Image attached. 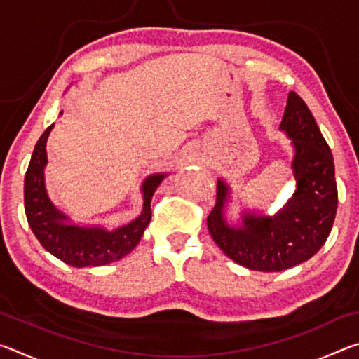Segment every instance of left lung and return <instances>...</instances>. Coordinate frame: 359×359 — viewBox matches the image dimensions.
Returning <instances> with one entry per match:
<instances>
[{"label":"left lung","instance_id":"8db88e82","mask_svg":"<svg viewBox=\"0 0 359 359\" xmlns=\"http://www.w3.org/2000/svg\"><path fill=\"white\" fill-rule=\"evenodd\" d=\"M294 149L291 168L296 191L274 217L245 212L241 226L224 217L229 187L217 182V203L208 228L223 253L252 271L278 272L317 253L331 233L337 210V185L330 145L306 102L290 92L280 123Z\"/></svg>","mask_w":359,"mask_h":359}]
</instances>
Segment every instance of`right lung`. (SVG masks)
Wrapping results in <instances>:
<instances>
[{
  "label": "right lung",
  "instance_id": "right-lung-1",
  "mask_svg": "<svg viewBox=\"0 0 359 359\" xmlns=\"http://www.w3.org/2000/svg\"><path fill=\"white\" fill-rule=\"evenodd\" d=\"M52 123L36 142L32 161L25 174V214L29 228L41 245L53 257L74 267L104 266L123 258L135 248L151 218V196L166 174L149 175L142 184L144 205L136 220L115 229L101 226L85 228L68 223L69 217L58 210L48 198L44 182L47 165L46 144Z\"/></svg>",
  "mask_w": 359,
  "mask_h": 359
}]
</instances>
